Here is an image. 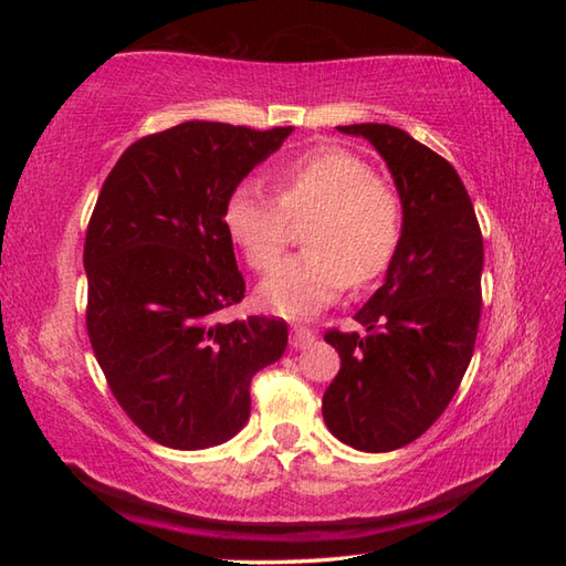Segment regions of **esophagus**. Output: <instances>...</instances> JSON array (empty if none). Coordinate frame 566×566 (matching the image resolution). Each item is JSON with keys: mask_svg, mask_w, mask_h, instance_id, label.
I'll return each mask as SVG.
<instances>
[{"mask_svg": "<svg viewBox=\"0 0 566 566\" xmlns=\"http://www.w3.org/2000/svg\"><path fill=\"white\" fill-rule=\"evenodd\" d=\"M314 342V332L306 329V327H294L292 329V337H290V344L294 349H302L306 347V344Z\"/></svg>", "mask_w": 566, "mask_h": 566, "instance_id": "esophagus-1", "label": "esophagus"}]
</instances>
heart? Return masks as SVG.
Instances as JSON below:
<instances>
[{
	"label": "heart",
	"instance_id": "obj_1",
	"mask_svg": "<svg viewBox=\"0 0 566 566\" xmlns=\"http://www.w3.org/2000/svg\"><path fill=\"white\" fill-rule=\"evenodd\" d=\"M276 197L260 181H239L224 202V229L256 272L280 262L292 219L310 217L304 242L260 286L264 310L282 317H310L354 282L367 284L395 260L405 212L389 179L337 145H319L274 169Z\"/></svg>",
	"mask_w": 566,
	"mask_h": 566
}]
</instances>
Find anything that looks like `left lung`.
Here are the masks:
<instances>
[{"instance_id":"8db88e82","label":"left lung","mask_w":566,"mask_h":566,"mask_svg":"<svg viewBox=\"0 0 566 566\" xmlns=\"http://www.w3.org/2000/svg\"><path fill=\"white\" fill-rule=\"evenodd\" d=\"M371 142L401 197V242L387 280L357 312L364 334L329 329L342 367L322 415L339 442L391 452L427 432L457 395L482 317L484 244L457 169L405 129L349 124Z\"/></svg>"}]
</instances>
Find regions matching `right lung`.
Returning <instances> with one entry per match:
<instances>
[{
	"instance_id": "obj_1",
	"label": "right lung",
	"mask_w": 566,
	"mask_h": 566,
	"mask_svg": "<svg viewBox=\"0 0 566 566\" xmlns=\"http://www.w3.org/2000/svg\"><path fill=\"white\" fill-rule=\"evenodd\" d=\"M290 134L185 122L134 142L104 179L84 239L87 334L114 399L157 444L232 439L252 377L286 349L284 319L217 314L247 290L229 191Z\"/></svg>"
}]
</instances>
